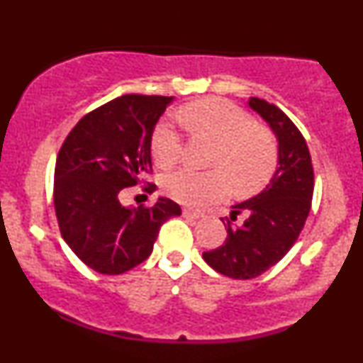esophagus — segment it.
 I'll use <instances>...</instances> for the list:
<instances>
[{"instance_id": "1", "label": "esophagus", "mask_w": 363, "mask_h": 363, "mask_svg": "<svg viewBox=\"0 0 363 363\" xmlns=\"http://www.w3.org/2000/svg\"><path fill=\"white\" fill-rule=\"evenodd\" d=\"M182 215H184L186 218H193V220L203 218V213H199V211L191 210V208H184V210H182Z\"/></svg>"}]
</instances>
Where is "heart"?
Returning a JSON list of instances; mask_svg holds the SVG:
<instances>
[{"label":"heart","mask_w":363,"mask_h":363,"mask_svg":"<svg viewBox=\"0 0 363 363\" xmlns=\"http://www.w3.org/2000/svg\"><path fill=\"white\" fill-rule=\"evenodd\" d=\"M179 123L193 135L216 141L211 164L223 169L199 172L179 169L164 179L170 198L189 206H205L230 193V177L239 189L251 191L269 181L277 167V143L268 129L254 124L247 112L223 99H203L187 104L177 114ZM152 158L160 169H169L181 155V136L164 121L152 135ZM227 168L229 172L224 170Z\"/></svg>","instance_id":"1"}]
</instances>
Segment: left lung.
<instances>
[{
  "label": "left lung",
  "instance_id": "obj_1",
  "mask_svg": "<svg viewBox=\"0 0 363 363\" xmlns=\"http://www.w3.org/2000/svg\"><path fill=\"white\" fill-rule=\"evenodd\" d=\"M249 107L266 121L278 141V167L259 194L232 206L230 220L247 215L240 227L227 228L220 247L203 252L215 272L235 280H251L277 264L301 235L311 211L314 170L306 140L285 112L262 99Z\"/></svg>",
  "mask_w": 363,
  "mask_h": 363
}]
</instances>
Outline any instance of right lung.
Here are the masks:
<instances>
[{"instance_id":"add662e5","label":"right lung","mask_w":363,"mask_h":363,"mask_svg":"<svg viewBox=\"0 0 363 363\" xmlns=\"http://www.w3.org/2000/svg\"><path fill=\"white\" fill-rule=\"evenodd\" d=\"M174 97L123 95L78 121L54 169V210L62 239L94 272L126 273L153 251L162 223L181 206L158 198L152 208L121 205L124 187L152 170V135ZM155 184H150L153 189Z\"/></svg>"}]
</instances>
